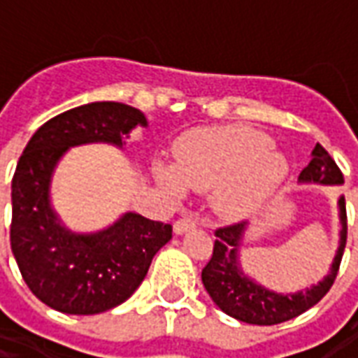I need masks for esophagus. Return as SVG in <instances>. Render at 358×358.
<instances>
[{"label":"esophagus","instance_id":"1","mask_svg":"<svg viewBox=\"0 0 358 358\" xmlns=\"http://www.w3.org/2000/svg\"><path fill=\"white\" fill-rule=\"evenodd\" d=\"M195 226H197V220H195V218L182 217L174 222V234H184L187 232V230L195 228Z\"/></svg>","mask_w":358,"mask_h":358}]
</instances>
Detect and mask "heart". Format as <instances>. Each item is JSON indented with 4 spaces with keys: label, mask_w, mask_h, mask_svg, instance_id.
<instances>
[{
    "label": "heart",
    "mask_w": 358,
    "mask_h": 358,
    "mask_svg": "<svg viewBox=\"0 0 358 358\" xmlns=\"http://www.w3.org/2000/svg\"><path fill=\"white\" fill-rule=\"evenodd\" d=\"M155 172L171 194L182 195L186 187L213 189L218 209L240 215L284 180L287 163L255 128L213 126L184 134L174 148V166L157 164Z\"/></svg>",
    "instance_id": "obj_1"
}]
</instances>
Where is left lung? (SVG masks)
<instances>
[{"instance_id": "left-lung-1", "label": "left lung", "mask_w": 358, "mask_h": 358, "mask_svg": "<svg viewBox=\"0 0 358 358\" xmlns=\"http://www.w3.org/2000/svg\"><path fill=\"white\" fill-rule=\"evenodd\" d=\"M299 182L336 186V184H343V174L338 169L336 161L328 155V151L320 143H316L310 163L301 171ZM338 207L341 230H339V248L334 257L330 272L316 285H310L297 293L270 292L241 270L240 243L248 228V222L218 228L215 232L217 240L213 248V257L201 272L203 285L210 295V299L228 316L241 322L257 324V326L285 322L303 315L310 307H315L334 285L339 264H341V257H343V249H345L347 213L343 197H339Z\"/></svg>"}]
</instances>
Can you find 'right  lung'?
Masks as SVG:
<instances>
[{"label":"right lung","instance_id":"add662e5","mask_svg":"<svg viewBox=\"0 0 358 358\" xmlns=\"http://www.w3.org/2000/svg\"><path fill=\"white\" fill-rule=\"evenodd\" d=\"M143 113L117 101L65 110L34 132L11 182V249L22 280L48 307L66 315H97L124 303L148 274L172 226L126 213L94 234H74L51 209L53 171L66 149L82 143L124 145Z\"/></svg>","mask_w":358,"mask_h":358}]
</instances>
